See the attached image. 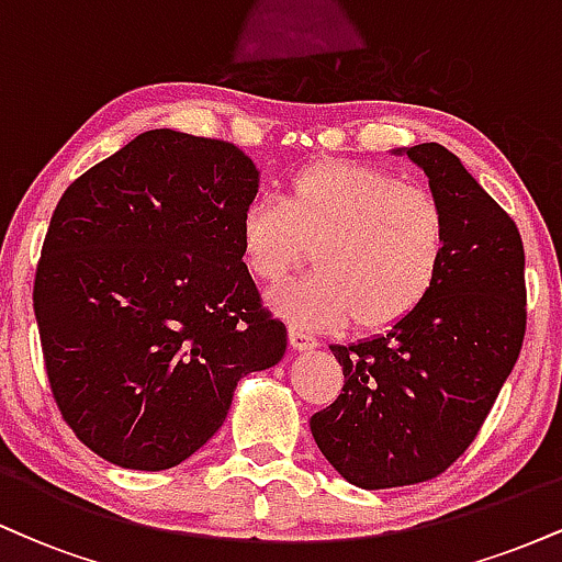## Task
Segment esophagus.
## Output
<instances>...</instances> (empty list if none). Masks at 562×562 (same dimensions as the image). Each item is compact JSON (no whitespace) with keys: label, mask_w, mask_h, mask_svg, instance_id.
<instances>
[{"label":"esophagus","mask_w":562,"mask_h":562,"mask_svg":"<svg viewBox=\"0 0 562 562\" xmlns=\"http://www.w3.org/2000/svg\"><path fill=\"white\" fill-rule=\"evenodd\" d=\"M288 335H290V346H293L295 351H312V348H317V338L299 325H290Z\"/></svg>","instance_id":"esophagus-1"}]
</instances>
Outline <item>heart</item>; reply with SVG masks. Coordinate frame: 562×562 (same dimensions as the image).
<instances>
[{"label": "heart", "mask_w": 562, "mask_h": 562, "mask_svg": "<svg viewBox=\"0 0 562 562\" xmlns=\"http://www.w3.org/2000/svg\"><path fill=\"white\" fill-rule=\"evenodd\" d=\"M308 250L317 272L277 290V312L317 330L353 319L359 330L383 333L434 293L449 218L428 187L359 160H319L240 216V259L254 280L277 285Z\"/></svg>", "instance_id": "1"}]
</instances>
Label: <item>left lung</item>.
<instances>
[{
  "instance_id": "8db88e82",
  "label": "left lung",
  "mask_w": 562,
  "mask_h": 562,
  "mask_svg": "<svg viewBox=\"0 0 562 562\" xmlns=\"http://www.w3.org/2000/svg\"><path fill=\"white\" fill-rule=\"evenodd\" d=\"M449 218V250L428 301L385 335L330 346L344 389L314 412L312 436L353 486L441 475L479 436L526 335V254L515 222L438 142L406 150Z\"/></svg>"
}]
</instances>
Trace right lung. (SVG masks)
Returning a JSON list of instances; mask_svg holds the SVG:
<instances>
[{
  "label": "right lung",
  "mask_w": 562,
  "mask_h": 562,
  "mask_svg": "<svg viewBox=\"0 0 562 562\" xmlns=\"http://www.w3.org/2000/svg\"><path fill=\"white\" fill-rule=\"evenodd\" d=\"M259 171L224 139L153 128L63 192L34 314L49 389L113 465L184 462L227 417L237 380L285 353L288 330L240 259Z\"/></svg>",
  "instance_id": "obj_1"
}]
</instances>
